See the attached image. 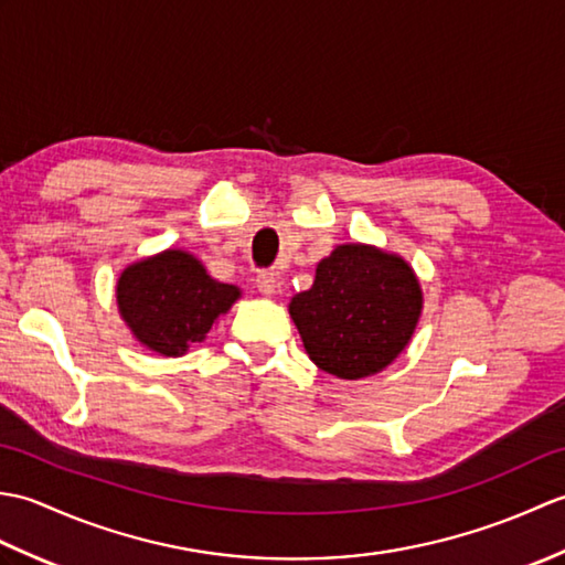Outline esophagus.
<instances>
[{"mask_svg":"<svg viewBox=\"0 0 565 565\" xmlns=\"http://www.w3.org/2000/svg\"><path fill=\"white\" fill-rule=\"evenodd\" d=\"M257 289H259L264 296L276 294V289H279V274L271 271V269L257 271Z\"/></svg>","mask_w":565,"mask_h":565,"instance_id":"1","label":"esophagus"}]
</instances>
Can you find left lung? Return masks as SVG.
Returning <instances> with one entry per match:
<instances>
[{"instance_id": "8db88e82", "label": "left lung", "mask_w": 565, "mask_h": 565, "mask_svg": "<svg viewBox=\"0 0 565 565\" xmlns=\"http://www.w3.org/2000/svg\"><path fill=\"white\" fill-rule=\"evenodd\" d=\"M308 356L338 379L386 369L411 342L423 294L407 264L366 245H340L289 306Z\"/></svg>"}]
</instances>
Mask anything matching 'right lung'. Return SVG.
Instances as JSON below:
<instances>
[{"label":"right lung","mask_w":565,"mask_h":565,"mask_svg":"<svg viewBox=\"0 0 565 565\" xmlns=\"http://www.w3.org/2000/svg\"><path fill=\"white\" fill-rule=\"evenodd\" d=\"M121 316L136 338L164 356H179L206 338L227 313L239 289L211 279L203 264L182 249L128 267L116 286Z\"/></svg>","instance_id":"1"}]
</instances>
